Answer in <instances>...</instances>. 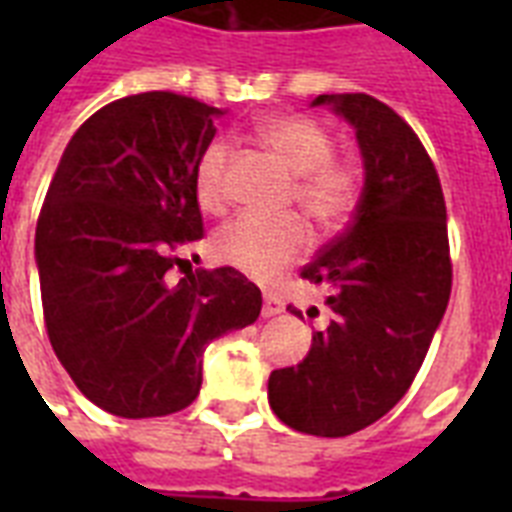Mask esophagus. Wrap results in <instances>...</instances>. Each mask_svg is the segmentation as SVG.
Instances as JSON below:
<instances>
[{"label":"esophagus","mask_w":512,"mask_h":512,"mask_svg":"<svg viewBox=\"0 0 512 512\" xmlns=\"http://www.w3.org/2000/svg\"><path fill=\"white\" fill-rule=\"evenodd\" d=\"M284 300H281L279 295H273V292H265V303H263V316L265 319H271V316H279V313H284Z\"/></svg>","instance_id":"esophagus-1"}]
</instances>
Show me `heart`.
<instances>
[{"mask_svg": "<svg viewBox=\"0 0 512 512\" xmlns=\"http://www.w3.org/2000/svg\"><path fill=\"white\" fill-rule=\"evenodd\" d=\"M265 146L289 164L295 183L289 201L300 204L311 223L332 233L348 223L364 193V167L350 156L335 154L332 132L311 116H276L257 127ZM231 143L209 140L199 154L193 185L196 199L209 212H220L228 201ZM311 228L303 217L289 212L279 217L239 215L212 236V252L220 263L252 279H273L308 252Z\"/></svg>", "mask_w": 512, "mask_h": 512, "instance_id": "obj_1", "label": "heart"}]
</instances>
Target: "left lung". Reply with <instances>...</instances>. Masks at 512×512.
<instances>
[{"mask_svg":"<svg viewBox=\"0 0 512 512\" xmlns=\"http://www.w3.org/2000/svg\"><path fill=\"white\" fill-rule=\"evenodd\" d=\"M321 103L356 127L366 183L348 228L300 271L329 287L332 321L313 332L303 364L271 372L268 401L289 428L342 438L388 414L414 382L452 295V255L441 180L417 132L366 92Z\"/></svg>","mask_w":512,"mask_h":512,"instance_id":"obj_1","label":"left lung"}]
</instances>
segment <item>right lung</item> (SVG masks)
<instances>
[{"label": "right lung", "mask_w": 512, "mask_h": 512, "mask_svg": "<svg viewBox=\"0 0 512 512\" xmlns=\"http://www.w3.org/2000/svg\"><path fill=\"white\" fill-rule=\"evenodd\" d=\"M215 106L170 90L114 100L68 140L36 220L47 337L100 409L143 420L201 388L215 337L257 321L260 289L236 268L188 271L204 236L193 172ZM186 276L177 282L169 271Z\"/></svg>", "instance_id": "obj_1"}]
</instances>
